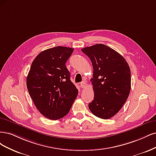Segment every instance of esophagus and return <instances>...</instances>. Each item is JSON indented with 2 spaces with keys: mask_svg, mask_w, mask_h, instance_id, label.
Returning a JSON list of instances; mask_svg holds the SVG:
<instances>
[{
  "mask_svg": "<svg viewBox=\"0 0 156 156\" xmlns=\"http://www.w3.org/2000/svg\"><path fill=\"white\" fill-rule=\"evenodd\" d=\"M86 85H87V83L85 82H82L80 83V86H81L82 88H84V87H86Z\"/></svg>",
  "mask_w": 156,
  "mask_h": 156,
  "instance_id": "1",
  "label": "esophagus"
}]
</instances>
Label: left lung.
Returning a JSON list of instances; mask_svg holds the SVG:
<instances>
[{
	"label": "left lung",
	"mask_w": 156,
	"mask_h": 156,
	"mask_svg": "<svg viewBox=\"0 0 156 156\" xmlns=\"http://www.w3.org/2000/svg\"><path fill=\"white\" fill-rule=\"evenodd\" d=\"M82 51L91 59L93 67L91 81L94 99L89 108L97 117L109 119L119 112L129 96L131 72L128 63L119 53L103 44L83 48Z\"/></svg>",
	"instance_id": "1"
}]
</instances>
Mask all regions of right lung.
I'll return each mask as SVG.
<instances>
[{
  "label": "right lung",
  "mask_w": 156,
  "mask_h": 156,
  "mask_svg": "<svg viewBox=\"0 0 156 156\" xmlns=\"http://www.w3.org/2000/svg\"><path fill=\"white\" fill-rule=\"evenodd\" d=\"M73 51L62 46L45 50L34 59L28 74L30 96L39 112L49 119L64 117L77 97L78 90L65 65Z\"/></svg>",
  "instance_id": "obj_1"
}]
</instances>
